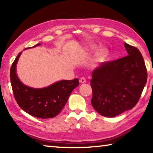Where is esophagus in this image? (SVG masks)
Returning <instances> with one entry per match:
<instances>
[{"instance_id":"1","label":"esophagus","mask_w":153,"mask_h":153,"mask_svg":"<svg viewBox=\"0 0 153 153\" xmlns=\"http://www.w3.org/2000/svg\"><path fill=\"white\" fill-rule=\"evenodd\" d=\"M79 82H81V83H82V84H84V83H86V78H85L84 77H81V78H80Z\"/></svg>"}]
</instances>
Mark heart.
Here are the masks:
<instances>
[{
	"instance_id": "heart-1",
	"label": "heart",
	"mask_w": 153,
	"mask_h": 153,
	"mask_svg": "<svg viewBox=\"0 0 153 153\" xmlns=\"http://www.w3.org/2000/svg\"><path fill=\"white\" fill-rule=\"evenodd\" d=\"M96 49H97V48H96L95 46H91V47L90 48V50L91 51H96ZM107 55V51L104 50V49H103V50H101L97 53V60L99 61L103 60V59H104L106 57Z\"/></svg>"
}]
</instances>
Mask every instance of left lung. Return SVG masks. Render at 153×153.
Masks as SVG:
<instances>
[{"label": "left lung", "instance_id": "1", "mask_svg": "<svg viewBox=\"0 0 153 153\" xmlns=\"http://www.w3.org/2000/svg\"><path fill=\"white\" fill-rule=\"evenodd\" d=\"M124 46L128 55L105 62L92 74V105L107 117L131 109L138 102L147 81V70L140 52L127 43Z\"/></svg>", "mask_w": 153, "mask_h": 153}]
</instances>
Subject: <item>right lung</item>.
Segmentation results:
<instances>
[{
	"instance_id": "obj_1",
	"label": "right lung",
	"mask_w": 153,
	"mask_h": 153,
	"mask_svg": "<svg viewBox=\"0 0 153 153\" xmlns=\"http://www.w3.org/2000/svg\"><path fill=\"white\" fill-rule=\"evenodd\" d=\"M40 45H35L33 47ZM30 48H26L27 49ZM21 52L12 64L10 79L14 97L17 104L25 112L35 117L48 119L60 113L72 91L79 86V79L61 80L43 88H33L25 86L16 74V65Z\"/></svg>"
}]
</instances>
